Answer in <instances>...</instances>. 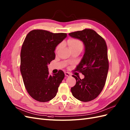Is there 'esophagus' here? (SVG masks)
<instances>
[{"label": "esophagus", "instance_id": "obj_1", "mask_svg": "<svg viewBox=\"0 0 130 130\" xmlns=\"http://www.w3.org/2000/svg\"><path fill=\"white\" fill-rule=\"evenodd\" d=\"M65 76H68V77H70V76H71V75H70V74L69 73V72H65Z\"/></svg>", "mask_w": 130, "mask_h": 130}]
</instances>
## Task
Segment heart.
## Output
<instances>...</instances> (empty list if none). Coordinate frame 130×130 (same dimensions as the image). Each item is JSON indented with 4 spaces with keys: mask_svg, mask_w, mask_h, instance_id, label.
<instances>
[{
    "mask_svg": "<svg viewBox=\"0 0 130 130\" xmlns=\"http://www.w3.org/2000/svg\"><path fill=\"white\" fill-rule=\"evenodd\" d=\"M68 45L71 50L74 49H81L82 50L83 47V44L80 40L75 39H70L68 40ZM61 45H59L56 47V50H58Z\"/></svg>",
    "mask_w": 130,
    "mask_h": 130,
    "instance_id": "b5f03b06",
    "label": "heart"
}]
</instances>
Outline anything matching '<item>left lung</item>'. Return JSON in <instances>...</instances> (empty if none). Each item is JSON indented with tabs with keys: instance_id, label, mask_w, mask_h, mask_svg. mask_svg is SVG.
Wrapping results in <instances>:
<instances>
[{
	"instance_id": "1",
	"label": "left lung",
	"mask_w": 130,
	"mask_h": 130,
	"mask_svg": "<svg viewBox=\"0 0 130 130\" xmlns=\"http://www.w3.org/2000/svg\"><path fill=\"white\" fill-rule=\"evenodd\" d=\"M69 36L83 42L85 51L76 70L81 72L84 78L72 75L76 80L71 88L74 98L88 102L95 99L105 86L108 70L107 48L104 39L95 31L85 29L69 34Z\"/></svg>"
}]
</instances>
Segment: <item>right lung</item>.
Masks as SVG:
<instances>
[{
    "instance_id": "obj_1",
    "label": "right lung",
    "mask_w": 130,
    "mask_h": 130,
    "mask_svg": "<svg viewBox=\"0 0 130 130\" xmlns=\"http://www.w3.org/2000/svg\"><path fill=\"white\" fill-rule=\"evenodd\" d=\"M66 33L33 30L24 40L20 53V72L29 94L35 100L47 102L55 97L64 72L49 75L47 65L55 58L56 47Z\"/></svg>"
}]
</instances>
